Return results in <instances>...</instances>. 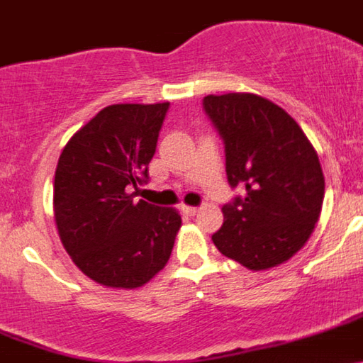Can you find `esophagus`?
<instances>
[{
    "mask_svg": "<svg viewBox=\"0 0 363 363\" xmlns=\"http://www.w3.org/2000/svg\"><path fill=\"white\" fill-rule=\"evenodd\" d=\"M183 211H185V213L189 215V217H194V215H196L197 211H199V208H197V206H183Z\"/></svg>",
    "mask_w": 363,
    "mask_h": 363,
    "instance_id": "1",
    "label": "esophagus"
}]
</instances>
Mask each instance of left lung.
Segmentation results:
<instances>
[{
    "label": "left lung",
    "mask_w": 363,
    "mask_h": 363,
    "mask_svg": "<svg viewBox=\"0 0 363 363\" xmlns=\"http://www.w3.org/2000/svg\"><path fill=\"white\" fill-rule=\"evenodd\" d=\"M203 109L224 141L229 185L245 189L222 206L215 247L254 272L295 256L321 213L318 153L282 107L254 93L208 95Z\"/></svg>",
    "instance_id": "8db88e82"
}]
</instances>
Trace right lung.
I'll return each instance as SVG.
<instances>
[{"label": "right lung", "instance_id": "right-lung-1", "mask_svg": "<svg viewBox=\"0 0 363 363\" xmlns=\"http://www.w3.org/2000/svg\"><path fill=\"white\" fill-rule=\"evenodd\" d=\"M169 102L114 104L79 128L55 174V220L79 270L107 288L134 289L169 261L182 217L134 201L148 182Z\"/></svg>", "mask_w": 363, "mask_h": 363}]
</instances>
